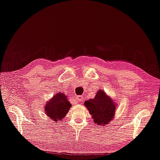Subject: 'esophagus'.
<instances>
[{"mask_svg": "<svg viewBox=\"0 0 160 160\" xmlns=\"http://www.w3.org/2000/svg\"><path fill=\"white\" fill-rule=\"evenodd\" d=\"M75 99L77 100V101L78 103H81L82 101H83V97L81 96V95H77L76 98H75Z\"/></svg>", "mask_w": 160, "mask_h": 160, "instance_id": "1", "label": "esophagus"}]
</instances>
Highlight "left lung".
Segmentation results:
<instances>
[{
    "instance_id": "8db88e82",
    "label": "left lung",
    "mask_w": 160,
    "mask_h": 160,
    "mask_svg": "<svg viewBox=\"0 0 160 160\" xmlns=\"http://www.w3.org/2000/svg\"><path fill=\"white\" fill-rule=\"evenodd\" d=\"M84 105L98 125H106L115 116L116 103L101 89L97 92L94 99L85 101Z\"/></svg>"
}]
</instances>
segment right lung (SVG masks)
Returning a JSON list of instances; mask_svg holds the SVG:
<instances>
[{
	"label": "right lung",
	"mask_w": 160,
	"mask_h": 160,
	"mask_svg": "<svg viewBox=\"0 0 160 160\" xmlns=\"http://www.w3.org/2000/svg\"><path fill=\"white\" fill-rule=\"evenodd\" d=\"M71 107V104L67 99V95L58 93L45 104V112L52 121L59 123L65 117Z\"/></svg>",
	"instance_id": "obj_1"
}]
</instances>
